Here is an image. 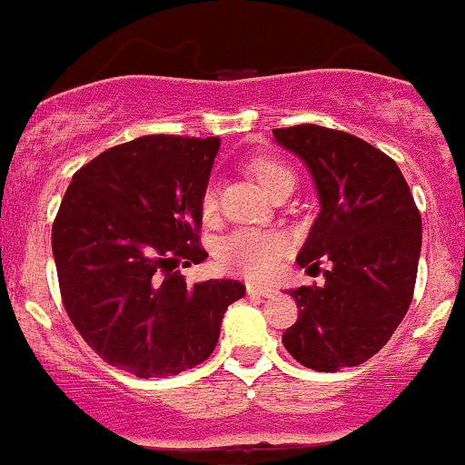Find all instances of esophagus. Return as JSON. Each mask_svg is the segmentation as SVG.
Here are the masks:
<instances>
[{
	"instance_id": "obj_1",
	"label": "esophagus",
	"mask_w": 465,
	"mask_h": 465,
	"mask_svg": "<svg viewBox=\"0 0 465 465\" xmlns=\"http://www.w3.org/2000/svg\"><path fill=\"white\" fill-rule=\"evenodd\" d=\"M246 292L251 293V296H262V298H271L275 293V289L271 287H262V284H248Z\"/></svg>"
}]
</instances>
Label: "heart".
<instances>
[{
  "mask_svg": "<svg viewBox=\"0 0 465 465\" xmlns=\"http://www.w3.org/2000/svg\"><path fill=\"white\" fill-rule=\"evenodd\" d=\"M248 172L271 196L284 185H293L292 169L269 155L252 158L248 163ZM201 213L205 219L217 214V190L213 185L205 187L201 194ZM284 251H287V239L282 234L271 231H234L217 243L214 257L223 271L242 273L251 280H264L275 273Z\"/></svg>",
  "mask_w": 465,
  "mask_h": 465,
  "instance_id": "obj_1",
  "label": "heart"
}]
</instances>
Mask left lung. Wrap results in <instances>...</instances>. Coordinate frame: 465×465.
I'll list each match as a JSON object with an SVG mask.
<instances>
[{
    "label": "left lung",
    "instance_id": "1",
    "mask_svg": "<svg viewBox=\"0 0 465 465\" xmlns=\"http://www.w3.org/2000/svg\"><path fill=\"white\" fill-rule=\"evenodd\" d=\"M314 176L321 214L298 264L323 271L321 287L292 292L298 319L282 343L321 373L364 364L407 314L420 257L422 223L393 158L351 133L316 124L273 128Z\"/></svg>",
    "mask_w": 465,
    "mask_h": 465
}]
</instances>
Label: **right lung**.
Segmentation results:
<instances>
[{
    "label": "right lung",
    "instance_id": "obj_1",
    "mask_svg": "<svg viewBox=\"0 0 465 465\" xmlns=\"http://www.w3.org/2000/svg\"><path fill=\"white\" fill-rule=\"evenodd\" d=\"M219 137L144 135L113 146L72 178L52 228L63 305L83 341L137 378L203 364L237 280L187 287L201 264V194Z\"/></svg>",
    "mask_w": 465,
    "mask_h": 465
}]
</instances>
